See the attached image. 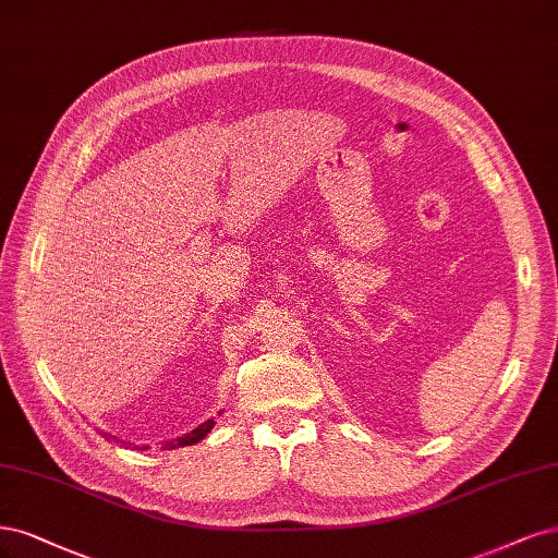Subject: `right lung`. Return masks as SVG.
<instances>
[{
	"label": "right lung",
	"mask_w": 558,
	"mask_h": 558,
	"mask_svg": "<svg viewBox=\"0 0 558 558\" xmlns=\"http://www.w3.org/2000/svg\"><path fill=\"white\" fill-rule=\"evenodd\" d=\"M215 427V420H205L203 425H198L196 429H191L189 434L180 436V438H172V440H166V444L161 446L163 450H175V448H184V446H194L198 444V440H203L209 432H213ZM106 436V434H104ZM122 446H126V440H122Z\"/></svg>",
	"instance_id": "add662e5"
}]
</instances>
